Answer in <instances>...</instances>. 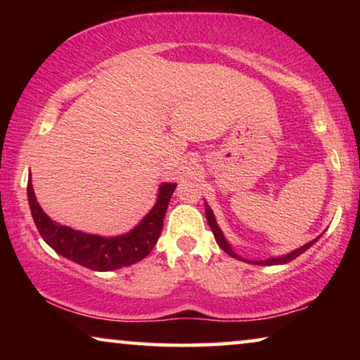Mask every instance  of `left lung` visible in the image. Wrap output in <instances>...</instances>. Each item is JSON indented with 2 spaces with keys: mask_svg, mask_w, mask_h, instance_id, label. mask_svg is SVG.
Segmentation results:
<instances>
[{
  "mask_svg": "<svg viewBox=\"0 0 360 360\" xmlns=\"http://www.w3.org/2000/svg\"><path fill=\"white\" fill-rule=\"evenodd\" d=\"M205 206H206V208H205V211H206V219H208V224H210V228H211V231H213V234H214V239H216V243H218L219 248L223 249L226 254H229L231 257H234V259H239V260H244V262L255 264V265H280V264H287V262H292L293 259H297L300 254H303L304 250L311 248V245H313L314 243H316V240L319 239V236H318L316 239L309 240L308 244L302 245V248H300V249L293 250V252H290V254H287V255H280V257H272V259H267V260H245V259H243V257H239V255L236 254L233 249H231L229 243H228V240H226V238H224L223 231L219 229L218 223H216V219H214V214H213V211H211V208H210V206L206 205V203H205Z\"/></svg>",
  "mask_w": 360,
  "mask_h": 360,
  "instance_id": "1",
  "label": "left lung"
}]
</instances>
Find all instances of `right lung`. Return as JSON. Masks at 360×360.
<instances>
[{
  "label": "right lung",
  "mask_w": 360,
  "mask_h": 360,
  "mask_svg": "<svg viewBox=\"0 0 360 360\" xmlns=\"http://www.w3.org/2000/svg\"><path fill=\"white\" fill-rule=\"evenodd\" d=\"M175 186L176 184H162L154 208L134 229L115 238L86 234L52 221L37 203L31 176L27 180V200L39 234L57 254L96 272H110L139 262L150 254L162 234L164 216Z\"/></svg>",
  "instance_id": "add662e5"
}]
</instances>
